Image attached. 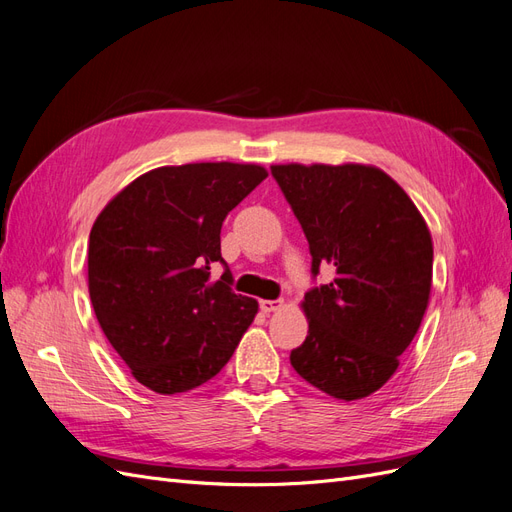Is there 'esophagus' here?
<instances>
[{"instance_id":"obj_1","label":"esophagus","mask_w":512,"mask_h":512,"mask_svg":"<svg viewBox=\"0 0 512 512\" xmlns=\"http://www.w3.org/2000/svg\"><path fill=\"white\" fill-rule=\"evenodd\" d=\"M282 307V301H269V299H262L260 301V309L265 314H271V312H275V309H280Z\"/></svg>"}]
</instances>
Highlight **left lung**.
<instances>
[{"label":"left lung","mask_w":512,"mask_h":512,"mask_svg":"<svg viewBox=\"0 0 512 512\" xmlns=\"http://www.w3.org/2000/svg\"><path fill=\"white\" fill-rule=\"evenodd\" d=\"M271 175L305 232L312 275L305 342L290 352L297 374L322 393L354 401L376 393L410 346L431 292L433 245L410 196L365 164H275Z\"/></svg>","instance_id":"1"}]
</instances>
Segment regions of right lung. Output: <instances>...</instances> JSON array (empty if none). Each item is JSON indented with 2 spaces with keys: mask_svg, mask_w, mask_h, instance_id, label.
Masks as SVG:
<instances>
[{
  "mask_svg": "<svg viewBox=\"0 0 512 512\" xmlns=\"http://www.w3.org/2000/svg\"><path fill=\"white\" fill-rule=\"evenodd\" d=\"M258 164L160 166L126 185L89 232V297L108 342L147 389L192 391L228 363L258 301L235 294L220 232L267 179Z\"/></svg>",
  "mask_w": 512,
  "mask_h": 512,
  "instance_id": "1",
  "label": "right lung"
}]
</instances>
